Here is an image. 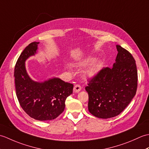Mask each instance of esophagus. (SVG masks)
I'll list each match as a JSON object with an SVG mask.
<instances>
[{"instance_id": "obj_1", "label": "esophagus", "mask_w": 149, "mask_h": 149, "mask_svg": "<svg viewBox=\"0 0 149 149\" xmlns=\"http://www.w3.org/2000/svg\"><path fill=\"white\" fill-rule=\"evenodd\" d=\"M81 90V86H80V85L76 84L74 87V90H73V91H74V93H78V92H79Z\"/></svg>"}]
</instances>
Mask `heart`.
<instances>
[{
    "instance_id": "obj_1",
    "label": "heart",
    "mask_w": 149,
    "mask_h": 149,
    "mask_svg": "<svg viewBox=\"0 0 149 149\" xmlns=\"http://www.w3.org/2000/svg\"><path fill=\"white\" fill-rule=\"evenodd\" d=\"M95 58H93V57H88V58H84L83 59H81L80 61H79L77 62V64L79 66H88L90 65L91 64L93 63L95 61ZM99 63H95L94 64L88 68L87 70L85 72V74H86V76L88 77H93L94 75H95V74L97 73L98 69H99Z\"/></svg>"
}]
</instances>
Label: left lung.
<instances>
[{
  "mask_svg": "<svg viewBox=\"0 0 149 149\" xmlns=\"http://www.w3.org/2000/svg\"><path fill=\"white\" fill-rule=\"evenodd\" d=\"M118 51L113 68H104L89 81L88 110L97 118L118 115L136 95L138 73L135 60L127 50L116 45Z\"/></svg>",
  "mask_w": 149,
  "mask_h": 149,
  "instance_id": "8db88e82",
  "label": "left lung"
}]
</instances>
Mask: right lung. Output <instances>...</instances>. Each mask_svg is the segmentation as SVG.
<instances>
[{
  "mask_svg": "<svg viewBox=\"0 0 149 149\" xmlns=\"http://www.w3.org/2000/svg\"><path fill=\"white\" fill-rule=\"evenodd\" d=\"M40 42H33L26 47L15 67L16 93L22 109L28 115L40 121L54 120L63 112L65 100L72 93L74 85L53 77L43 82L30 77L26 61L37 53Z\"/></svg>",
  "mask_w": 149,
  "mask_h": 149,
  "instance_id": "right-lung-1",
  "label": "right lung"
}]
</instances>
